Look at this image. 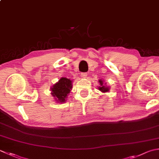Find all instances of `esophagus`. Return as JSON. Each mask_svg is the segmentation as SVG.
Here are the masks:
<instances>
[{"instance_id":"34e87169","label":"esophagus","mask_w":159,"mask_h":159,"mask_svg":"<svg viewBox=\"0 0 159 159\" xmlns=\"http://www.w3.org/2000/svg\"><path fill=\"white\" fill-rule=\"evenodd\" d=\"M87 75H88V74H87L86 72H83V73H81V76H82L83 78L87 77Z\"/></svg>"}]
</instances>
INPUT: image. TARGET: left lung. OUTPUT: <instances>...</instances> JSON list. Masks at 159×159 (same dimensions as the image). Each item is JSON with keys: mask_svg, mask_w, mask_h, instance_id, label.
Listing matches in <instances>:
<instances>
[{"mask_svg": "<svg viewBox=\"0 0 159 159\" xmlns=\"http://www.w3.org/2000/svg\"><path fill=\"white\" fill-rule=\"evenodd\" d=\"M99 83H100L101 87H99L98 89L102 92H107L109 91V88H107V87H105V85H102V84H103V83H102V80H99Z\"/></svg>", "mask_w": 159, "mask_h": 159, "instance_id": "left-lung-1", "label": "left lung"}]
</instances>
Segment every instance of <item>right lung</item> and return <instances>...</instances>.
I'll return each mask as SVG.
<instances>
[{"mask_svg":"<svg viewBox=\"0 0 159 159\" xmlns=\"http://www.w3.org/2000/svg\"><path fill=\"white\" fill-rule=\"evenodd\" d=\"M71 87V80L66 78H61L52 88V94L58 102H64L70 93Z\"/></svg>","mask_w":159,"mask_h":159,"instance_id":"add662e5","label":"right lung"}]
</instances>
